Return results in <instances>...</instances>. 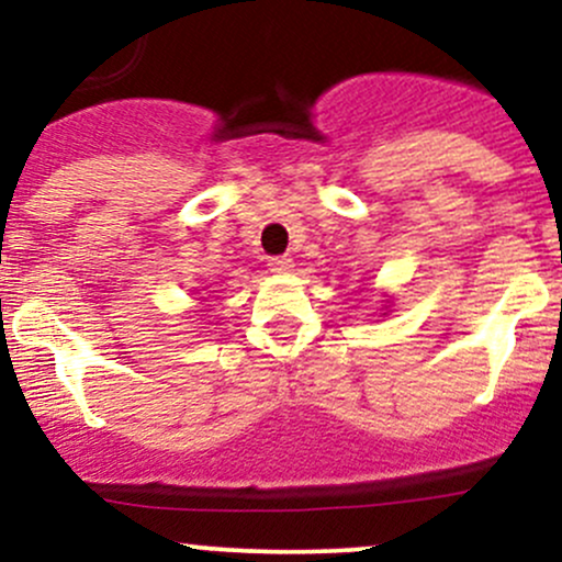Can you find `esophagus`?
Returning a JSON list of instances; mask_svg holds the SVG:
<instances>
[{"label": "esophagus", "instance_id": "34e87169", "mask_svg": "<svg viewBox=\"0 0 562 562\" xmlns=\"http://www.w3.org/2000/svg\"><path fill=\"white\" fill-rule=\"evenodd\" d=\"M268 266L273 273H289V270L294 268V260L289 255H276V257H270Z\"/></svg>", "mask_w": 562, "mask_h": 562}]
</instances>
